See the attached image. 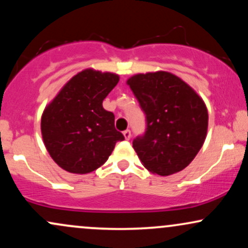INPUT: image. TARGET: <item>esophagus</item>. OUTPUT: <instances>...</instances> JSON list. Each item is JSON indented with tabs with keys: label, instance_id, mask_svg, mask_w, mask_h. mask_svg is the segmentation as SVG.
Here are the masks:
<instances>
[{
	"label": "esophagus",
	"instance_id": "1",
	"mask_svg": "<svg viewBox=\"0 0 248 248\" xmlns=\"http://www.w3.org/2000/svg\"><path fill=\"white\" fill-rule=\"evenodd\" d=\"M124 139H126V140H129L130 136H132V134H130V130H129V129L124 130Z\"/></svg>",
	"mask_w": 248,
	"mask_h": 248
}]
</instances>
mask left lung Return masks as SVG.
<instances>
[{
    "mask_svg": "<svg viewBox=\"0 0 248 248\" xmlns=\"http://www.w3.org/2000/svg\"><path fill=\"white\" fill-rule=\"evenodd\" d=\"M127 85L147 115L146 134L133 141L142 166L160 176L183 170L205 141V102L190 85L167 71L138 73Z\"/></svg>",
    "mask_w": 248,
    "mask_h": 248,
    "instance_id": "8db88e82",
    "label": "left lung"
}]
</instances>
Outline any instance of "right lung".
I'll return each mask as SVG.
<instances>
[{"instance_id":"right-lung-1","label":"right lung","mask_w":248,"mask_h":248,"mask_svg":"<svg viewBox=\"0 0 248 248\" xmlns=\"http://www.w3.org/2000/svg\"><path fill=\"white\" fill-rule=\"evenodd\" d=\"M120 77L85 69L73 76L44 108L43 142L52 160L71 173L92 172L105 163L124 135L102 101Z\"/></svg>"}]
</instances>
